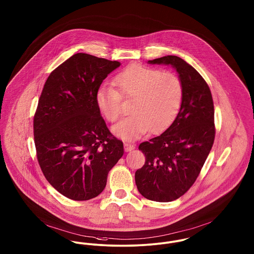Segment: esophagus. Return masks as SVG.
I'll return each instance as SVG.
<instances>
[{
  "mask_svg": "<svg viewBox=\"0 0 254 254\" xmlns=\"http://www.w3.org/2000/svg\"><path fill=\"white\" fill-rule=\"evenodd\" d=\"M124 149L126 152H129L133 149H135V145L134 144H131L129 142H124Z\"/></svg>",
  "mask_w": 254,
  "mask_h": 254,
  "instance_id": "34e87169",
  "label": "esophagus"
}]
</instances>
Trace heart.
Returning <instances> with one entry per match:
<instances>
[{
	"instance_id": "obj_1",
	"label": "heart",
	"mask_w": 254,
	"mask_h": 254,
	"mask_svg": "<svg viewBox=\"0 0 254 254\" xmlns=\"http://www.w3.org/2000/svg\"><path fill=\"white\" fill-rule=\"evenodd\" d=\"M113 86L103 85L96 93L97 106L109 122H117L123 113L122 98L132 99V115L122 119L113 131L132 140L147 133L166 129L176 118L183 98V85L172 72L133 64L116 76Z\"/></svg>"
}]
</instances>
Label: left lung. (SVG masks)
I'll list each match as a JSON object with an SVG mask.
<instances>
[{
	"label": "left lung",
	"mask_w": 254,
	"mask_h": 254,
	"mask_svg": "<svg viewBox=\"0 0 254 254\" xmlns=\"http://www.w3.org/2000/svg\"><path fill=\"white\" fill-rule=\"evenodd\" d=\"M172 65L183 85L180 111L160 135L139 144L145 164L135 173V185L145 198L169 202L193 185L214 143V102L202 76L184 60L166 56L148 62Z\"/></svg>",
	"instance_id": "left-lung-1"
}]
</instances>
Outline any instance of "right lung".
Masks as SVG:
<instances>
[{
  "instance_id": "add662e5",
  "label": "right lung",
  "mask_w": 254,
  "mask_h": 254,
  "mask_svg": "<svg viewBox=\"0 0 254 254\" xmlns=\"http://www.w3.org/2000/svg\"><path fill=\"white\" fill-rule=\"evenodd\" d=\"M119 62L78 53L53 70L34 114L36 157L47 181L67 198L99 195L123 156V142L100 115L96 93Z\"/></svg>"
}]
</instances>
